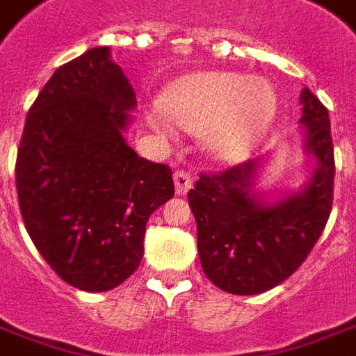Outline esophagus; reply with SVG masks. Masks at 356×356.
<instances>
[{"mask_svg":"<svg viewBox=\"0 0 356 356\" xmlns=\"http://www.w3.org/2000/svg\"><path fill=\"white\" fill-rule=\"evenodd\" d=\"M173 181H175V193L177 195H186L193 186V175L188 171L177 170L173 175Z\"/></svg>","mask_w":356,"mask_h":356,"instance_id":"1","label":"esophagus"}]
</instances>
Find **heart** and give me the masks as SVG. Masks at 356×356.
<instances>
[{
  "instance_id": "b5f03b06",
  "label": "heart",
  "mask_w": 356,
  "mask_h": 356,
  "mask_svg": "<svg viewBox=\"0 0 356 356\" xmlns=\"http://www.w3.org/2000/svg\"><path fill=\"white\" fill-rule=\"evenodd\" d=\"M161 108L186 129H204L208 150L225 161L248 158L264 140L277 111L273 84L262 76L208 71L183 76L161 94ZM152 125L168 133L163 115Z\"/></svg>"
}]
</instances>
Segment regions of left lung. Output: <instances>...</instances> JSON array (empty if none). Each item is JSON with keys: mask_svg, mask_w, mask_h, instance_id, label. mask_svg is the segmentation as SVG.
I'll return each instance as SVG.
<instances>
[{"mask_svg": "<svg viewBox=\"0 0 356 356\" xmlns=\"http://www.w3.org/2000/svg\"><path fill=\"white\" fill-rule=\"evenodd\" d=\"M307 152L318 161L300 193L264 204L252 193L260 160L200 173L188 191L196 220L198 256L206 277L233 295L272 289L297 272L322 235L334 204V143L324 104L305 88L300 94Z\"/></svg>", "mask_w": 356, "mask_h": 356, "instance_id": "obj_1", "label": "left lung"}]
</instances>
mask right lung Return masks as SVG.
<instances>
[{
    "label": "right lung",
    "instance_id": "obj_1",
    "mask_svg": "<svg viewBox=\"0 0 356 356\" xmlns=\"http://www.w3.org/2000/svg\"><path fill=\"white\" fill-rule=\"evenodd\" d=\"M135 104L102 46L59 67L26 115L15 163L22 221L76 289L109 291L133 275L146 221L175 195L170 168L140 158L121 135Z\"/></svg>",
    "mask_w": 356,
    "mask_h": 356
}]
</instances>
